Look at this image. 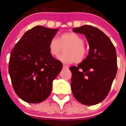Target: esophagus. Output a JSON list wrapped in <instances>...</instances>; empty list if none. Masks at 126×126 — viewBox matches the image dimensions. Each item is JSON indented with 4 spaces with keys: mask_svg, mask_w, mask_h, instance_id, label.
Segmentation results:
<instances>
[{
    "mask_svg": "<svg viewBox=\"0 0 126 126\" xmlns=\"http://www.w3.org/2000/svg\"><path fill=\"white\" fill-rule=\"evenodd\" d=\"M63 69H69V67L67 66V65L64 64V65H63Z\"/></svg>",
    "mask_w": 126,
    "mask_h": 126,
    "instance_id": "1",
    "label": "esophagus"
}]
</instances>
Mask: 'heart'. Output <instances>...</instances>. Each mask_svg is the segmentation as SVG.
Here are the masks:
<instances>
[{
    "label": "heart",
    "mask_w": 126,
    "mask_h": 126,
    "mask_svg": "<svg viewBox=\"0 0 126 126\" xmlns=\"http://www.w3.org/2000/svg\"><path fill=\"white\" fill-rule=\"evenodd\" d=\"M84 41L80 35L74 32L62 33L58 38L53 37L48 43V51L52 56L59 55L62 47L67 46L64 49L65 54L58 57L63 63L71 64L83 61L87 55V50L84 45Z\"/></svg>",
    "instance_id": "1"
}]
</instances>
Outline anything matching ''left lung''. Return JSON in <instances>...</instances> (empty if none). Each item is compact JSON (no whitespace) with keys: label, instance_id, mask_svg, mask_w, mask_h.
<instances>
[{"label":"left lung","instance_id":"8db88e82","mask_svg":"<svg viewBox=\"0 0 126 126\" xmlns=\"http://www.w3.org/2000/svg\"><path fill=\"white\" fill-rule=\"evenodd\" d=\"M73 32L83 34L90 50L85 59L69 68L72 73V92L79 102L94 105L102 102L110 90L117 70L115 47L103 32L92 26L74 28Z\"/></svg>","mask_w":126,"mask_h":126}]
</instances>
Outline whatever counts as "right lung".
I'll return each instance as SVG.
<instances>
[{
	"mask_svg": "<svg viewBox=\"0 0 126 126\" xmlns=\"http://www.w3.org/2000/svg\"><path fill=\"white\" fill-rule=\"evenodd\" d=\"M59 29L36 26L26 32L11 53L9 73L16 93L24 102L38 103L48 98L53 81L62 68L50 54L48 43Z\"/></svg>",
	"mask_w": 126,
	"mask_h": 126,
	"instance_id": "1",
	"label": "right lung"
}]
</instances>
